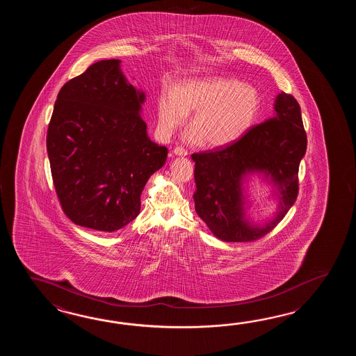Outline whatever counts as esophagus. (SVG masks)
I'll use <instances>...</instances> for the list:
<instances>
[{"instance_id":"34e87169","label":"esophagus","mask_w":356,"mask_h":356,"mask_svg":"<svg viewBox=\"0 0 356 356\" xmlns=\"http://www.w3.org/2000/svg\"><path fill=\"white\" fill-rule=\"evenodd\" d=\"M173 154L177 155V156H187V154H188V152H187L186 149H183V147H178V146H177V147H175V150H173Z\"/></svg>"}]
</instances>
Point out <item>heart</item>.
<instances>
[{
	"label": "heart",
	"instance_id": "1",
	"mask_svg": "<svg viewBox=\"0 0 356 356\" xmlns=\"http://www.w3.org/2000/svg\"><path fill=\"white\" fill-rule=\"evenodd\" d=\"M259 103L253 86L234 79L189 80L160 95V129L170 135L186 122L188 112H195L184 138L192 144L222 147L248 132L257 118Z\"/></svg>",
	"mask_w": 356,
	"mask_h": 356
}]
</instances>
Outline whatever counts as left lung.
I'll use <instances>...</instances> for the list:
<instances>
[{"label": "left lung", "mask_w": 356, "mask_h": 356, "mask_svg": "<svg viewBox=\"0 0 356 356\" xmlns=\"http://www.w3.org/2000/svg\"><path fill=\"white\" fill-rule=\"evenodd\" d=\"M276 115L248 129L233 144L192 154L195 161V209L212 234L229 243L254 242L276 227L299 193V164L307 152V134L300 106L291 94L281 91ZM264 170L281 191V211L273 223L253 228L243 219L242 175Z\"/></svg>", "instance_id": "obj_1"}]
</instances>
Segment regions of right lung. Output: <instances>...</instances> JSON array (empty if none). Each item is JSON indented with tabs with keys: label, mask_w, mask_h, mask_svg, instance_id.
Returning <instances> with one entry per match:
<instances>
[{
	"label": "right lung",
	"mask_w": 356,
	"mask_h": 356,
	"mask_svg": "<svg viewBox=\"0 0 356 356\" xmlns=\"http://www.w3.org/2000/svg\"><path fill=\"white\" fill-rule=\"evenodd\" d=\"M120 60L92 63L60 88L47 131L54 189L76 225L112 233L136 219L146 181L167 161Z\"/></svg>",
	"instance_id": "add662e5"
}]
</instances>
